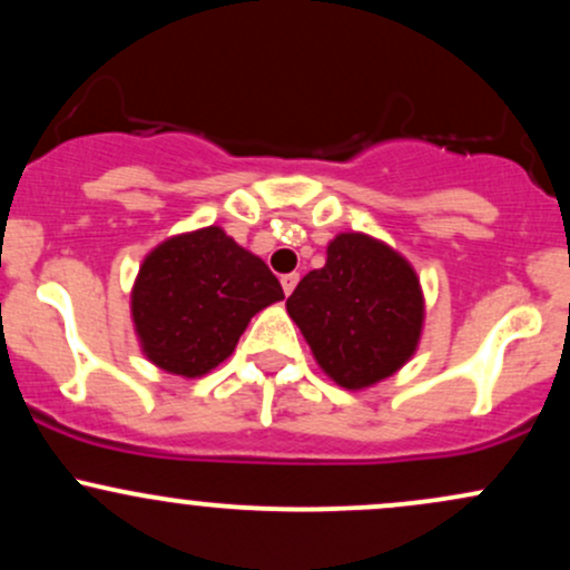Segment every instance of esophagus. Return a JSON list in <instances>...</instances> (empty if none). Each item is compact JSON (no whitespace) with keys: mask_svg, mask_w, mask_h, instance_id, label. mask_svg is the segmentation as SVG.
<instances>
[{"mask_svg":"<svg viewBox=\"0 0 570 570\" xmlns=\"http://www.w3.org/2000/svg\"><path fill=\"white\" fill-rule=\"evenodd\" d=\"M299 281V273H286V276H281V286H284V294L289 297V294L294 292V286H297Z\"/></svg>","mask_w":570,"mask_h":570,"instance_id":"34e87169","label":"esophagus"}]
</instances>
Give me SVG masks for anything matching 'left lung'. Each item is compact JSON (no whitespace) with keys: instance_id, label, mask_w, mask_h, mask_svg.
Wrapping results in <instances>:
<instances>
[{"instance_id":"8db88e82","label":"left lung","mask_w":570,"mask_h":570,"mask_svg":"<svg viewBox=\"0 0 570 570\" xmlns=\"http://www.w3.org/2000/svg\"><path fill=\"white\" fill-rule=\"evenodd\" d=\"M286 311L332 381L367 389L415 353L421 281L394 248L370 235L340 233L326 248V265L299 281Z\"/></svg>"}]
</instances>
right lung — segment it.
<instances>
[{
	"mask_svg": "<svg viewBox=\"0 0 570 570\" xmlns=\"http://www.w3.org/2000/svg\"><path fill=\"white\" fill-rule=\"evenodd\" d=\"M278 299L284 289L263 259L222 227H203L147 254L130 313L149 362L200 377L230 356L254 313Z\"/></svg>",
	"mask_w": 570,
	"mask_h": 570,
	"instance_id": "add662e5",
	"label": "right lung"
}]
</instances>
